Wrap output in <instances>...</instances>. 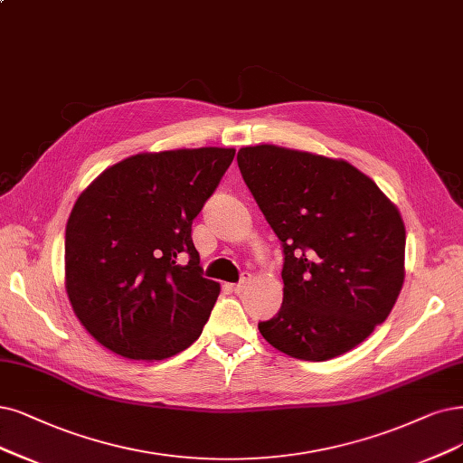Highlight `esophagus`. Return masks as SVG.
Returning a JSON list of instances; mask_svg holds the SVG:
<instances>
[{
    "mask_svg": "<svg viewBox=\"0 0 463 463\" xmlns=\"http://www.w3.org/2000/svg\"><path fill=\"white\" fill-rule=\"evenodd\" d=\"M250 282H251V275H250V272H242V279H241V282H238V284H231L232 292H234V294H241V292H244L246 286H248Z\"/></svg>",
    "mask_w": 463,
    "mask_h": 463,
    "instance_id": "1",
    "label": "esophagus"
}]
</instances>
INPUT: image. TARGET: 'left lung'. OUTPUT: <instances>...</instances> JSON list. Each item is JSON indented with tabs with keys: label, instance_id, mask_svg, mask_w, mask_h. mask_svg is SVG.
Wrapping results in <instances>:
<instances>
[{
	"label": "left lung",
	"instance_id": "1",
	"mask_svg": "<svg viewBox=\"0 0 463 463\" xmlns=\"http://www.w3.org/2000/svg\"><path fill=\"white\" fill-rule=\"evenodd\" d=\"M238 167L284 248L282 307L260 332L299 361H330L382 324L404 284L401 212L341 158L255 145Z\"/></svg>",
	"mask_w": 463,
	"mask_h": 463
}]
</instances>
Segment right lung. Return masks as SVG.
Returning a JSON list of instances; mask_svg holds the SVG:
<instances>
[{
  "label": "right lung",
  "instance_id": "right-lung-1",
  "mask_svg": "<svg viewBox=\"0 0 463 463\" xmlns=\"http://www.w3.org/2000/svg\"><path fill=\"white\" fill-rule=\"evenodd\" d=\"M234 152H141L107 167L78 196L66 222L64 286L102 347L154 363L200 337L221 286L202 277L193 221Z\"/></svg>",
  "mask_w": 463,
  "mask_h": 463
}]
</instances>
